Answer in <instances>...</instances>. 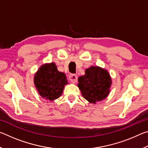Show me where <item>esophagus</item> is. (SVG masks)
<instances>
[{
    "instance_id": "1",
    "label": "esophagus",
    "mask_w": 148,
    "mask_h": 148,
    "mask_svg": "<svg viewBox=\"0 0 148 148\" xmlns=\"http://www.w3.org/2000/svg\"><path fill=\"white\" fill-rule=\"evenodd\" d=\"M69 80L71 81L72 83H76L77 80V76L76 74H71L69 76Z\"/></svg>"
}]
</instances>
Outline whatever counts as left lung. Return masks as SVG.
Listing matches in <instances>:
<instances>
[{"label": "left lung", "mask_w": 148, "mask_h": 148, "mask_svg": "<svg viewBox=\"0 0 148 148\" xmlns=\"http://www.w3.org/2000/svg\"><path fill=\"white\" fill-rule=\"evenodd\" d=\"M78 87L83 97L90 103H96L106 99L110 92L112 80L106 70L91 66L86 74L78 78Z\"/></svg>", "instance_id": "obj_1"}]
</instances>
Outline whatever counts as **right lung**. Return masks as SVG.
Returning <instances> with one entry per match:
<instances>
[{
  "instance_id": "right-lung-1",
  "label": "right lung",
  "mask_w": 148,
  "mask_h": 148,
  "mask_svg": "<svg viewBox=\"0 0 148 148\" xmlns=\"http://www.w3.org/2000/svg\"><path fill=\"white\" fill-rule=\"evenodd\" d=\"M34 82L40 96L50 101L59 98L68 84L65 74L58 71L53 62L42 65L35 74Z\"/></svg>"
}]
</instances>
